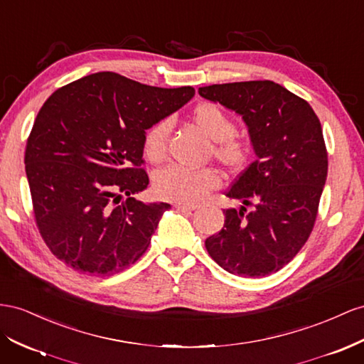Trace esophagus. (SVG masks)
I'll return each instance as SVG.
<instances>
[{
	"label": "esophagus",
	"instance_id": "1",
	"mask_svg": "<svg viewBox=\"0 0 364 364\" xmlns=\"http://www.w3.org/2000/svg\"><path fill=\"white\" fill-rule=\"evenodd\" d=\"M174 208L179 210V211H194L196 210V205H186V203H174Z\"/></svg>",
	"mask_w": 364,
	"mask_h": 364
}]
</instances>
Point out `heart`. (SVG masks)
I'll list each match as a JSON object with an SVG mask.
<instances>
[{
  "mask_svg": "<svg viewBox=\"0 0 364 364\" xmlns=\"http://www.w3.org/2000/svg\"><path fill=\"white\" fill-rule=\"evenodd\" d=\"M191 121L208 136L213 142L211 151L225 168L240 171L250 161L251 146L243 137L234 134L235 122L232 117L213 102H200L191 110ZM171 132V122L162 119L153 124L144 134L142 149L145 158L151 162L164 159L166 142ZM220 176L213 168L190 170L171 165L156 173L153 181L154 193L164 200L176 203H196L203 199L211 190L218 188Z\"/></svg>",
  "mask_w": 364,
  "mask_h": 364,
  "instance_id": "obj_1",
  "label": "heart"
}]
</instances>
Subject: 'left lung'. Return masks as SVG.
I'll return each mask as SVG.
<instances>
[{
  "label": "left lung",
  "mask_w": 364,
  "mask_h": 364,
  "mask_svg": "<svg viewBox=\"0 0 364 364\" xmlns=\"http://www.w3.org/2000/svg\"><path fill=\"white\" fill-rule=\"evenodd\" d=\"M205 100L242 116L257 159L245 170L225 210L223 228L205 240L211 259L234 276L263 277L288 264L306 243L328 176V151L312 107L272 81L200 87ZM253 210L246 213V206Z\"/></svg>",
  "instance_id": "left-lung-1"
}]
</instances>
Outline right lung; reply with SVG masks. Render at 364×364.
<instances>
[{
	"mask_svg": "<svg viewBox=\"0 0 364 364\" xmlns=\"http://www.w3.org/2000/svg\"><path fill=\"white\" fill-rule=\"evenodd\" d=\"M194 93L193 87H151L100 72L58 88L44 102L24 164L36 227L56 259L97 277L141 259L170 208L133 198L149 185L141 168L144 134Z\"/></svg>",
	"mask_w": 364,
	"mask_h": 364,
	"instance_id": "1",
	"label": "right lung"
}]
</instances>
